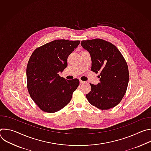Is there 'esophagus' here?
<instances>
[{
    "mask_svg": "<svg viewBox=\"0 0 151 151\" xmlns=\"http://www.w3.org/2000/svg\"><path fill=\"white\" fill-rule=\"evenodd\" d=\"M79 82H80L81 83H85V81H82V80H81V79H79Z\"/></svg>",
    "mask_w": 151,
    "mask_h": 151,
    "instance_id": "obj_1",
    "label": "esophagus"
}]
</instances>
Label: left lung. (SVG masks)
<instances>
[{
    "mask_svg": "<svg viewBox=\"0 0 151 151\" xmlns=\"http://www.w3.org/2000/svg\"><path fill=\"white\" fill-rule=\"evenodd\" d=\"M81 44L91 55V71L100 73V82L90 83L91 90L86 97L101 110L114 107L122 100L128 87L129 72L125 58L114 44L103 39L82 40Z\"/></svg>",
    "mask_w": 151,
    "mask_h": 151,
    "instance_id": "left-lung-1",
    "label": "left lung"
}]
</instances>
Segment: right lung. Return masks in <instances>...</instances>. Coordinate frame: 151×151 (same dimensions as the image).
Listing matches in <instances>:
<instances>
[{"mask_svg":"<svg viewBox=\"0 0 151 151\" xmlns=\"http://www.w3.org/2000/svg\"><path fill=\"white\" fill-rule=\"evenodd\" d=\"M79 43L80 40H55L37 48L31 55L26 69L27 89L42 111L56 112L70 101L79 81L67 80L58 72L67 68V59Z\"/></svg>","mask_w":151,"mask_h":151,"instance_id":"obj_1","label":"right lung"}]
</instances>
